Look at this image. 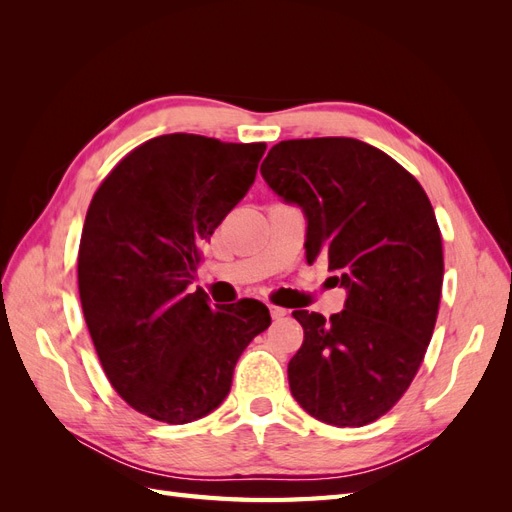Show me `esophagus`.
Here are the masks:
<instances>
[{"instance_id":"obj_1","label":"esophagus","mask_w":512,"mask_h":512,"mask_svg":"<svg viewBox=\"0 0 512 512\" xmlns=\"http://www.w3.org/2000/svg\"><path fill=\"white\" fill-rule=\"evenodd\" d=\"M269 312H271V318H273V320H282V318L288 314V309L277 307V305H269Z\"/></svg>"}]
</instances>
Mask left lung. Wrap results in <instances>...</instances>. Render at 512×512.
Masks as SVG:
<instances>
[{"mask_svg": "<svg viewBox=\"0 0 512 512\" xmlns=\"http://www.w3.org/2000/svg\"><path fill=\"white\" fill-rule=\"evenodd\" d=\"M260 175L307 222L305 258L329 260L346 303L329 320L297 309L303 346L290 393L318 421L363 427L406 393L436 327L442 237L425 190L404 166L356 138L277 143Z\"/></svg>", "mask_w": 512, "mask_h": 512, "instance_id": "8db88e82", "label": "left lung"}]
</instances>
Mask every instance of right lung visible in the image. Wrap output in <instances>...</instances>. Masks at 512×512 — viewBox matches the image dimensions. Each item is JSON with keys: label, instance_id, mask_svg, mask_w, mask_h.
Masks as SVG:
<instances>
[{"label": "right lung", "instance_id": "add662e5", "mask_svg": "<svg viewBox=\"0 0 512 512\" xmlns=\"http://www.w3.org/2000/svg\"><path fill=\"white\" fill-rule=\"evenodd\" d=\"M265 143L196 134L151 138L91 200L79 247V294L113 389L141 414L183 425L218 408L265 303L211 305L190 290L203 245L252 188Z\"/></svg>", "mask_w": 512, "mask_h": 512}]
</instances>
